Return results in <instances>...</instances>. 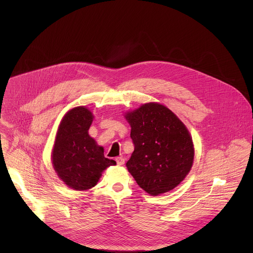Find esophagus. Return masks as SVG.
<instances>
[{
	"instance_id": "1",
	"label": "esophagus",
	"mask_w": 253,
	"mask_h": 253,
	"mask_svg": "<svg viewBox=\"0 0 253 253\" xmlns=\"http://www.w3.org/2000/svg\"><path fill=\"white\" fill-rule=\"evenodd\" d=\"M115 160L118 165H124V163H125V159L123 157H117Z\"/></svg>"
}]
</instances>
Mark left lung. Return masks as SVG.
Wrapping results in <instances>:
<instances>
[{"mask_svg":"<svg viewBox=\"0 0 253 253\" xmlns=\"http://www.w3.org/2000/svg\"><path fill=\"white\" fill-rule=\"evenodd\" d=\"M134 151L127 161L137 184L151 195L175 188L189 173L194 157L190 134L168 108L144 104L126 116Z\"/></svg>","mask_w":253,"mask_h":253,"instance_id":"obj_1","label":"left lung"}]
</instances>
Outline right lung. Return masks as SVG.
I'll use <instances>...</instances> for the list:
<instances>
[{"mask_svg": "<svg viewBox=\"0 0 253 253\" xmlns=\"http://www.w3.org/2000/svg\"><path fill=\"white\" fill-rule=\"evenodd\" d=\"M92 113L76 107L63 118L56 137L52 161L55 171L66 185L74 190L94 187L103 170L116 162L104 156V149L89 136Z\"/></svg>", "mask_w": 253, "mask_h": 253, "instance_id": "obj_1", "label": "right lung"}]
</instances>
